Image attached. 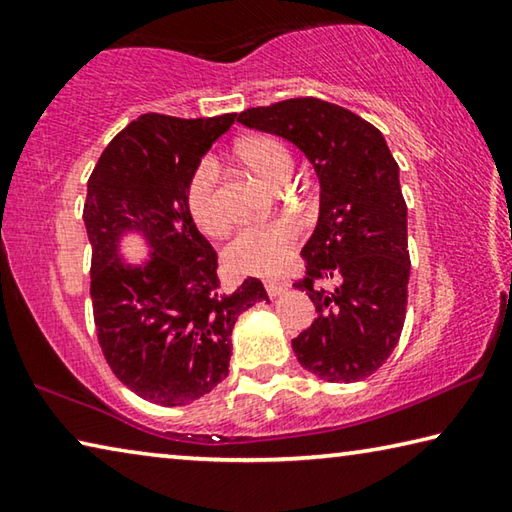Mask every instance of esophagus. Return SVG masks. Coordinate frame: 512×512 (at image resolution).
Segmentation results:
<instances>
[{"mask_svg": "<svg viewBox=\"0 0 512 512\" xmlns=\"http://www.w3.org/2000/svg\"><path fill=\"white\" fill-rule=\"evenodd\" d=\"M264 287H266L268 296L275 298V296H280L284 289H287V282H282V280H266Z\"/></svg>", "mask_w": 512, "mask_h": 512, "instance_id": "1", "label": "esophagus"}]
</instances>
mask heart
<instances>
[{
  "mask_svg": "<svg viewBox=\"0 0 512 512\" xmlns=\"http://www.w3.org/2000/svg\"><path fill=\"white\" fill-rule=\"evenodd\" d=\"M239 160L257 173L264 183L282 187L293 171V158L287 146L271 137H250L237 149ZM219 164L214 158L198 160L189 173L185 198L187 210L194 223L207 235H219L228 225V210H225L219 185ZM300 241L298 221L280 216V219L259 221L241 228L225 248V262L237 273L246 275H273L282 271L289 262Z\"/></svg>",
  "mask_w": 512,
  "mask_h": 512,
  "instance_id": "b5f03b06",
  "label": "heart"
}]
</instances>
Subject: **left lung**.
I'll return each mask as SVG.
<instances>
[{
	"label": "left lung",
	"mask_w": 512,
	"mask_h": 512,
	"mask_svg": "<svg viewBox=\"0 0 512 512\" xmlns=\"http://www.w3.org/2000/svg\"><path fill=\"white\" fill-rule=\"evenodd\" d=\"M237 121L296 144L320 180L318 223L296 282L316 307L314 323L291 341L300 366L336 384L370 377L400 341L411 273L400 167L384 135L314 97L248 108ZM327 279L334 292L324 291Z\"/></svg>",
	"instance_id": "left-lung-1"
}]
</instances>
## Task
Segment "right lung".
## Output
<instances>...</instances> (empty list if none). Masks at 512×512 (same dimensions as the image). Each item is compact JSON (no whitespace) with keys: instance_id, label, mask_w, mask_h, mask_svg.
<instances>
[{"instance_id":"1","label":"right lung","mask_w":512,"mask_h":512,"mask_svg":"<svg viewBox=\"0 0 512 512\" xmlns=\"http://www.w3.org/2000/svg\"><path fill=\"white\" fill-rule=\"evenodd\" d=\"M235 119L146 112L115 135L88 180L83 221L99 345L115 377L146 402L185 406L221 384L239 314L268 302L257 277L221 291L219 257L187 210L189 173ZM131 229L150 241L144 267L116 253Z\"/></svg>"}]
</instances>
